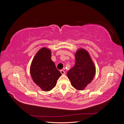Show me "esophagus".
I'll return each mask as SVG.
<instances>
[{
	"mask_svg": "<svg viewBox=\"0 0 124 124\" xmlns=\"http://www.w3.org/2000/svg\"><path fill=\"white\" fill-rule=\"evenodd\" d=\"M61 73L62 74H65V71H64V70H61Z\"/></svg>",
	"mask_w": 124,
	"mask_h": 124,
	"instance_id": "34e87169",
	"label": "esophagus"
}]
</instances>
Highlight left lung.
<instances>
[{
	"instance_id": "1",
	"label": "left lung",
	"mask_w": 124,
	"mask_h": 124,
	"mask_svg": "<svg viewBox=\"0 0 124 124\" xmlns=\"http://www.w3.org/2000/svg\"><path fill=\"white\" fill-rule=\"evenodd\" d=\"M76 63L67 72V76L72 86L78 90H83L91 83L96 73V68L89 53L80 48L76 54Z\"/></svg>"
}]
</instances>
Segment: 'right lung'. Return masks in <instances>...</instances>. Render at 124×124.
Masks as SVG:
<instances>
[{"label":"right lung","instance_id":"right-lung-1","mask_svg":"<svg viewBox=\"0 0 124 124\" xmlns=\"http://www.w3.org/2000/svg\"><path fill=\"white\" fill-rule=\"evenodd\" d=\"M30 71L33 82L46 92L55 87L62 75L52 61L51 51L46 47L41 48L36 54Z\"/></svg>","mask_w":124,"mask_h":124}]
</instances>
